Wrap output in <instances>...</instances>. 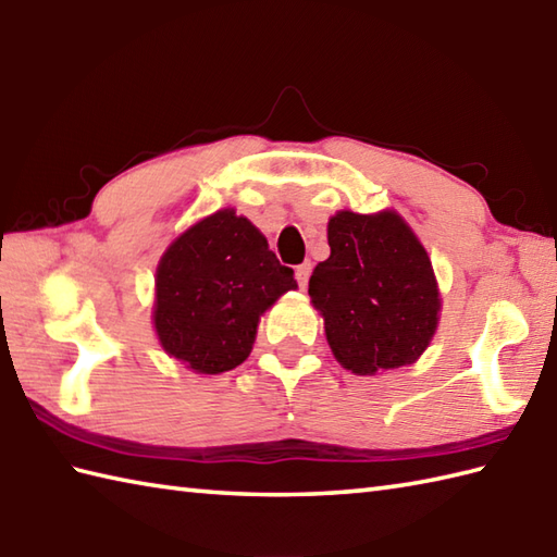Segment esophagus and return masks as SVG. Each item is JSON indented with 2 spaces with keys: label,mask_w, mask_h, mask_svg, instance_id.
Instances as JSON below:
<instances>
[{
  "label": "esophagus",
  "mask_w": 557,
  "mask_h": 557,
  "mask_svg": "<svg viewBox=\"0 0 557 557\" xmlns=\"http://www.w3.org/2000/svg\"><path fill=\"white\" fill-rule=\"evenodd\" d=\"M294 275H297V282H299V287H301V289L309 287V277H311V260H309V263H301V265H297V272H294Z\"/></svg>",
  "instance_id": "1"
}]
</instances>
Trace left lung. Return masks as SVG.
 <instances>
[{"instance_id": "1", "label": "left lung", "mask_w": 557, "mask_h": 557, "mask_svg": "<svg viewBox=\"0 0 557 557\" xmlns=\"http://www.w3.org/2000/svg\"><path fill=\"white\" fill-rule=\"evenodd\" d=\"M330 258L313 268L311 304L335 359L357 375L399 369L431 345L441 292L431 258L395 210L327 222Z\"/></svg>"}]
</instances>
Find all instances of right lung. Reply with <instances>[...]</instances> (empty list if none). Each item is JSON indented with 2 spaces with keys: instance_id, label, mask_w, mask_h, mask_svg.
<instances>
[{
  "instance_id": "right-lung-1",
  "label": "right lung",
  "mask_w": 557,
  "mask_h": 557,
  "mask_svg": "<svg viewBox=\"0 0 557 557\" xmlns=\"http://www.w3.org/2000/svg\"><path fill=\"white\" fill-rule=\"evenodd\" d=\"M289 289L294 270L280 265L265 236L232 208L218 210L162 253L152 323L170 357L215 375L246 361L260 315Z\"/></svg>"
}]
</instances>
